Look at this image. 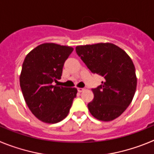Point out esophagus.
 <instances>
[{
    "mask_svg": "<svg viewBox=\"0 0 154 154\" xmlns=\"http://www.w3.org/2000/svg\"><path fill=\"white\" fill-rule=\"evenodd\" d=\"M84 90H85V89H84V88H78V92H83Z\"/></svg>",
    "mask_w": 154,
    "mask_h": 154,
    "instance_id": "esophagus-1",
    "label": "esophagus"
}]
</instances>
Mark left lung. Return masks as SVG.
<instances>
[{"mask_svg":"<svg viewBox=\"0 0 154 154\" xmlns=\"http://www.w3.org/2000/svg\"><path fill=\"white\" fill-rule=\"evenodd\" d=\"M77 55L92 73L103 76L102 85L92 89L88 104L96 119L108 122L119 117L133 99L137 79L135 66L126 51L112 43L79 45Z\"/></svg>","mask_w":154,"mask_h":154,"instance_id":"left-lung-1","label":"left lung"}]
</instances>
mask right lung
<instances>
[{"mask_svg": "<svg viewBox=\"0 0 154 154\" xmlns=\"http://www.w3.org/2000/svg\"><path fill=\"white\" fill-rule=\"evenodd\" d=\"M73 48L44 43L31 50L24 58L20 85L27 106L35 117L46 123L65 119L75 98V88L53 85L61 78L65 60Z\"/></svg>", "mask_w": 154, "mask_h": 154, "instance_id": "obj_1", "label": "right lung"}]
</instances>
